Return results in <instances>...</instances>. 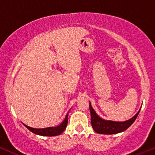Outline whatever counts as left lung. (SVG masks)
<instances>
[{
	"instance_id": "obj_1",
	"label": "left lung",
	"mask_w": 155,
	"mask_h": 155,
	"mask_svg": "<svg viewBox=\"0 0 155 155\" xmlns=\"http://www.w3.org/2000/svg\"><path fill=\"white\" fill-rule=\"evenodd\" d=\"M89 109L90 113H91V126L93 127L94 130L97 133H99V134H113L124 132L133 124V122L137 119L140 111V109L138 112L129 120L123 121V122H119V121L104 120V119L100 118L91 107L90 102Z\"/></svg>"
}]
</instances>
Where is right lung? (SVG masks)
Returning <instances> with one entry per match:
<instances>
[{"instance_id": "add662e5", "label": "right lung", "mask_w": 155, "mask_h": 155, "mask_svg": "<svg viewBox=\"0 0 155 155\" xmlns=\"http://www.w3.org/2000/svg\"><path fill=\"white\" fill-rule=\"evenodd\" d=\"M68 114H66L65 117V119L63 121L60 125L57 127H48V128L44 129H35L32 128V127H28L27 125L24 124V126L28 129L31 132H32L34 134L38 135H41V136H47V137H52V136H56V135H59L66 130V126L68 124Z\"/></svg>"}]
</instances>
